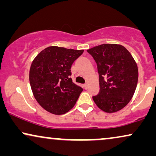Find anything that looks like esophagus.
Returning a JSON list of instances; mask_svg holds the SVG:
<instances>
[{"label": "esophagus", "mask_w": 156, "mask_h": 156, "mask_svg": "<svg viewBox=\"0 0 156 156\" xmlns=\"http://www.w3.org/2000/svg\"><path fill=\"white\" fill-rule=\"evenodd\" d=\"M83 87H84L85 89H88V83H85V84L83 85Z\"/></svg>", "instance_id": "esophagus-1"}]
</instances>
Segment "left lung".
Wrapping results in <instances>:
<instances>
[{
	"mask_svg": "<svg viewBox=\"0 0 156 156\" xmlns=\"http://www.w3.org/2000/svg\"><path fill=\"white\" fill-rule=\"evenodd\" d=\"M97 64L99 93L93 99L99 109L113 113L130 101L137 87L138 68L125 47L103 44L87 50Z\"/></svg>",
	"mask_w": 156,
	"mask_h": 156,
	"instance_id": "obj_1",
	"label": "left lung"
}]
</instances>
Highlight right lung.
I'll return each mask as SVG.
<instances>
[{
	"label": "right lung",
	"instance_id": "obj_1",
	"mask_svg": "<svg viewBox=\"0 0 156 156\" xmlns=\"http://www.w3.org/2000/svg\"><path fill=\"white\" fill-rule=\"evenodd\" d=\"M83 51L51 46L32 61L29 70L31 90L46 111L60 115L76 104L83 88L73 82L70 68Z\"/></svg>",
	"mask_w": 156,
	"mask_h": 156
}]
</instances>
